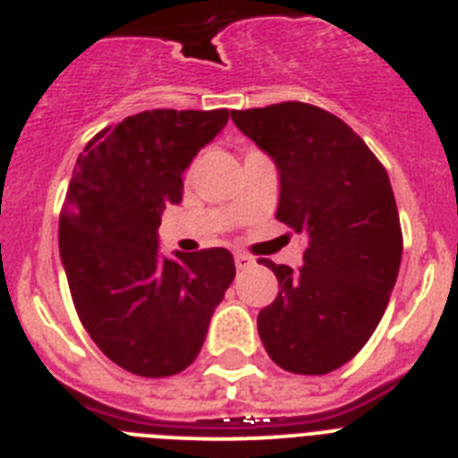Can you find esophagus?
Here are the masks:
<instances>
[{
    "mask_svg": "<svg viewBox=\"0 0 458 458\" xmlns=\"http://www.w3.org/2000/svg\"><path fill=\"white\" fill-rule=\"evenodd\" d=\"M252 266H254V259L250 257V254H245V252L236 254V268L238 270H248V268H252Z\"/></svg>",
    "mask_w": 458,
    "mask_h": 458,
    "instance_id": "34e87169",
    "label": "esophagus"
}]
</instances>
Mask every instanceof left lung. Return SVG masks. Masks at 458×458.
Returning <instances> with one entry per match:
<instances>
[{
    "label": "left lung",
    "instance_id": "1",
    "mask_svg": "<svg viewBox=\"0 0 458 458\" xmlns=\"http://www.w3.org/2000/svg\"><path fill=\"white\" fill-rule=\"evenodd\" d=\"M232 119L277 165V220L307 238L298 270L261 259L279 293L259 311V337L282 369L330 374L369 342L402 264L387 172L362 137L314 105L233 109Z\"/></svg>",
    "mask_w": 458,
    "mask_h": 458
}]
</instances>
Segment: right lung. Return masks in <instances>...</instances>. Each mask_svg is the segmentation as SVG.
Listing matches in <instances>:
<instances>
[{
	"instance_id": "obj_1",
	"label": "right lung",
	"mask_w": 458,
	"mask_h": 458,
	"mask_svg": "<svg viewBox=\"0 0 458 458\" xmlns=\"http://www.w3.org/2000/svg\"><path fill=\"white\" fill-rule=\"evenodd\" d=\"M229 121V109H148L89 141L62 217L59 252L89 337L121 369L183 371L236 277L229 250L163 254L160 216L183 197V172Z\"/></svg>"
}]
</instances>
